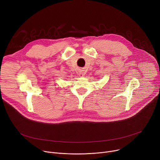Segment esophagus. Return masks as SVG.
Masks as SVG:
<instances>
[{
	"label": "esophagus",
	"mask_w": 160,
	"mask_h": 160,
	"mask_svg": "<svg viewBox=\"0 0 160 160\" xmlns=\"http://www.w3.org/2000/svg\"><path fill=\"white\" fill-rule=\"evenodd\" d=\"M78 76H79L80 77H83V76H84V72H83V70L80 69V70L79 71Z\"/></svg>",
	"instance_id": "obj_1"
}]
</instances>
